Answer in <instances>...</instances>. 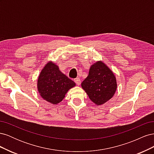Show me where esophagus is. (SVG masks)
<instances>
[{
  "label": "esophagus",
  "instance_id": "1",
  "mask_svg": "<svg viewBox=\"0 0 154 154\" xmlns=\"http://www.w3.org/2000/svg\"><path fill=\"white\" fill-rule=\"evenodd\" d=\"M74 82L76 83V85H80V83H81V80L79 78H77L76 79H74Z\"/></svg>",
  "mask_w": 154,
  "mask_h": 154
}]
</instances>
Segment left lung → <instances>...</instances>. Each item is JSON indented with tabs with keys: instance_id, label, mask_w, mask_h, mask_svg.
I'll list each match as a JSON object with an SVG mask.
<instances>
[{
	"instance_id": "1",
	"label": "left lung",
	"mask_w": 154,
	"mask_h": 154,
	"mask_svg": "<svg viewBox=\"0 0 154 154\" xmlns=\"http://www.w3.org/2000/svg\"><path fill=\"white\" fill-rule=\"evenodd\" d=\"M82 87L93 103L99 106L113 97L117 82L109 67L102 61H97L91 66L88 76L82 83Z\"/></svg>"
}]
</instances>
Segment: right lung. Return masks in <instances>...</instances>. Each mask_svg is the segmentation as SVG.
I'll return each mask as SVG.
<instances>
[{
	"instance_id": "right-lung-1",
	"label": "right lung",
	"mask_w": 154,
	"mask_h": 154,
	"mask_svg": "<svg viewBox=\"0 0 154 154\" xmlns=\"http://www.w3.org/2000/svg\"><path fill=\"white\" fill-rule=\"evenodd\" d=\"M75 86L76 83L60 71L59 67L52 62L45 64L37 81L40 96L53 105L61 102L70 88Z\"/></svg>"
}]
</instances>
